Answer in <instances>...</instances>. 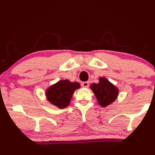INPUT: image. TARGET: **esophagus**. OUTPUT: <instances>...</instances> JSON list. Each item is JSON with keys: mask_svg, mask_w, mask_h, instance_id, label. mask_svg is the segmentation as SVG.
<instances>
[{"mask_svg": "<svg viewBox=\"0 0 155 155\" xmlns=\"http://www.w3.org/2000/svg\"><path fill=\"white\" fill-rule=\"evenodd\" d=\"M81 86L83 87H89V83L88 82H83L81 83Z\"/></svg>", "mask_w": 155, "mask_h": 155, "instance_id": "obj_1", "label": "esophagus"}]
</instances>
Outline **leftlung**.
<instances>
[{"instance_id": "obj_1", "label": "left lung", "mask_w": 155, "mask_h": 155, "mask_svg": "<svg viewBox=\"0 0 155 155\" xmlns=\"http://www.w3.org/2000/svg\"><path fill=\"white\" fill-rule=\"evenodd\" d=\"M90 88L95 94L98 104L103 107L114 103L119 93L118 89L104 77H100L99 83H92Z\"/></svg>"}]
</instances>
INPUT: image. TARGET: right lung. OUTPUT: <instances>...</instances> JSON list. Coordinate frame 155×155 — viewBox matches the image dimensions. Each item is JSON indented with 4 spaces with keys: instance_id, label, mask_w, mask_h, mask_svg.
<instances>
[{
    "instance_id": "obj_1",
    "label": "right lung",
    "mask_w": 155,
    "mask_h": 155,
    "mask_svg": "<svg viewBox=\"0 0 155 155\" xmlns=\"http://www.w3.org/2000/svg\"><path fill=\"white\" fill-rule=\"evenodd\" d=\"M80 88L77 82H70L68 80H61L49 87L46 91L47 100L59 109L69 105L74 91Z\"/></svg>"
}]
</instances>
